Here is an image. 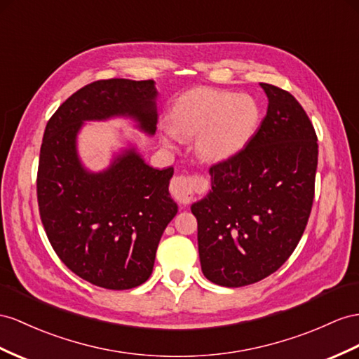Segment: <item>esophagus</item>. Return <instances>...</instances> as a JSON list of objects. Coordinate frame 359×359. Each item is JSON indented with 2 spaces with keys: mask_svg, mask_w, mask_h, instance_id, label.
<instances>
[{
  "mask_svg": "<svg viewBox=\"0 0 359 359\" xmlns=\"http://www.w3.org/2000/svg\"><path fill=\"white\" fill-rule=\"evenodd\" d=\"M200 185L198 177H188V176H177L171 180V194L174 198H177L183 203L191 200L192 194L197 191Z\"/></svg>",
  "mask_w": 359,
  "mask_h": 359,
  "instance_id": "obj_1",
  "label": "esophagus"
}]
</instances>
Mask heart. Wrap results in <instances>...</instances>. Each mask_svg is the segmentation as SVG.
<instances>
[{
	"instance_id": "obj_1",
	"label": "heart",
	"mask_w": 359,
	"mask_h": 359,
	"mask_svg": "<svg viewBox=\"0 0 359 359\" xmlns=\"http://www.w3.org/2000/svg\"><path fill=\"white\" fill-rule=\"evenodd\" d=\"M172 126L161 127L162 140L174 145L183 136H197V153L206 161L233 158L258 130L261 109L252 95L214 88H194L171 109Z\"/></svg>"
}]
</instances>
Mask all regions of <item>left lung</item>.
Returning <instances> with one entry per match:
<instances>
[{
  "mask_svg": "<svg viewBox=\"0 0 359 359\" xmlns=\"http://www.w3.org/2000/svg\"><path fill=\"white\" fill-rule=\"evenodd\" d=\"M267 115L233 158L210 167L209 194L191 206L205 278L236 288L282 267L305 232L314 200L318 144L290 92L261 83Z\"/></svg>",
  "mask_w": 359,
  "mask_h": 359,
  "instance_id": "left-lung-1",
  "label": "left lung"
}]
</instances>
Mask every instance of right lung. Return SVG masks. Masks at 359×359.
I'll return each instance as SVG.
<instances>
[{"instance_id": "add662e5", "label": "right lung", "mask_w": 359, "mask_h": 359, "mask_svg": "<svg viewBox=\"0 0 359 359\" xmlns=\"http://www.w3.org/2000/svg\"><path fill=\"white\" fill-rule=\"evenodd\" d=\"M156 98L153 80H98L72 94L45 127L36 183L43 229L60 261L101 288L130 290L150 278L161 236L177 214L168 191L174 168H153L128 147L92 172L79 158L77 135L85 121L115 116L154 135Z\"/></svg>"}]
</instances>
